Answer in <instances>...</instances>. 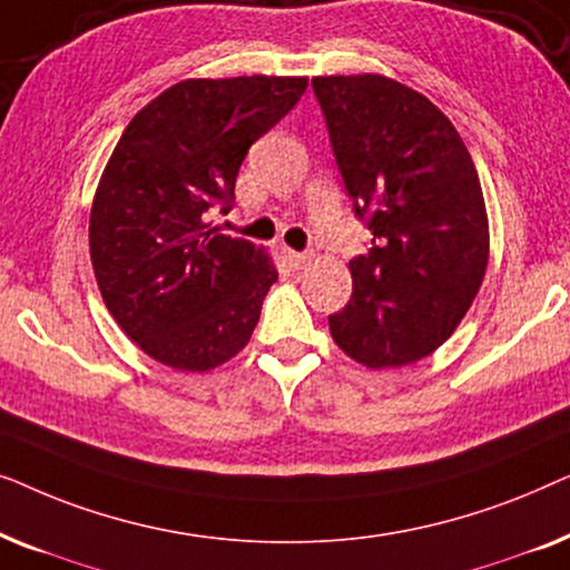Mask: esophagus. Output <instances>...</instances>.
Segmentation results:
<instances>
[{
	"label": "esophagus",
	"mask_w": 570,
	"mask_h": 570,
	"mask_svg": "<svg viewBox=\"0 0 570 570\" xmlns=\"http://www.w3.org/2000/svg\"><path fill=\"white\" fill-rule=\"evenodd\" d=\"M283 259L287 262V267H291V269H303L311 262V256L301 254V252H293V248H285Z\"/></svg>",
	"instance_id": "esophagus-1"
}]
</instances>
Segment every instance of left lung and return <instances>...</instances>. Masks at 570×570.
Here are the masks:
<instances>
[{
  "instance_id": "1",
  "label": "left lung",
  "mask_w": 570,
  "mask_h": 570,
  "mask_svg": "<svg viewBox=\"0 0 570 570\" xmlns=\"http://www.w3.org/2000/svg\"><path fill=\"white\" fill-rule=\"evenodd\" d=\"M355 215L373 233L350 262L353 298L332 340L365 368L439 350L488 269L485 199L472 155L425 96L384 75L311 80Z\"/></svg>"
}]
</instances>
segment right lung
<instances>
[{
	"label": "right lung",
	"mask_w": 570,
	"mask_h": 570,
	"mask_svg": "<svg viewBox=\"0 0 570 570\" xmlns=\"http://www.w3.org/2000/svg\"><path fill=\"white\" fill-rule=\"evenodd\" d=\"M306 85L267 75L176 82L116 142L90 209V262L116 324L158 363L213 371L252 340L277 269L209 217L233 207L248 147Z\"/></svg>",
	"instance_id": "add662e5"
}]
</instances>
